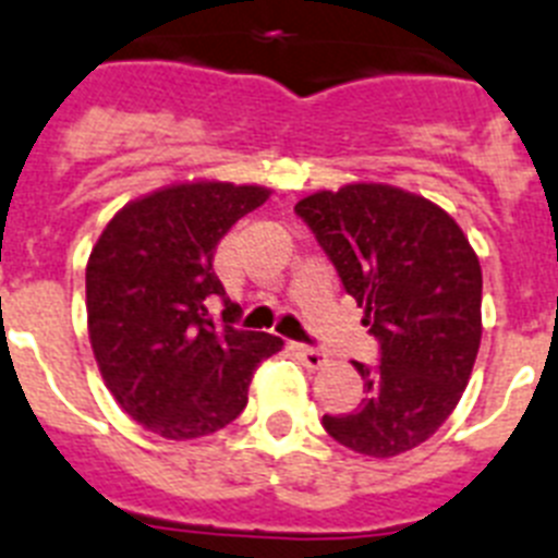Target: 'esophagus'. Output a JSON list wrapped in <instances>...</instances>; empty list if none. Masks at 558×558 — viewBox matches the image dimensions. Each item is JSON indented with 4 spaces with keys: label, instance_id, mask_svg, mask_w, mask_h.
Instances as JSON below:
<instances>
[{
    "label": "esophagus",
    "instance_id": "obj_1",
    "mask_svg": "<svg viewBox=\"0 0 558 558\" xmlns=\"http://www.w3.org/2000/svg\"><path fill=\"white\" fill-rule=\"evenodd\" d=\"M293 350H296V355L302 359V364L307 366V369H322V366L327 364V355L322 350H316V347L296 344Z\"/></svg>",
    "mask_w": 558,
    "mask_h": 558
}]
</instances>
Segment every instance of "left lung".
<instances>
[{"label": "left lung", "instance_id": "8db88e82", "mask_svg": "<svg viewBox=\"0 0 558 558\" xmlns=\"http://www.w3.org/2000/svg\"><path fill=\"white\" fill-rule=\"evenodd\" d=\"M380 344L355 361L364 398L325 415L327 435L366 457H398L435 435L471 378L483 336V270L463 228L421 194L350 183L296 203Z\"/></svg>", "mask_w": 558, "mask_h": 558}]
</instances>
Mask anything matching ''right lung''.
Here are the masks:
<instances>
[{
    "label": "right lung",
    "instance_id": "right-lung-1",
    "mask_svg": "<svg viewBox=\"0 0 558 558\" xmlns=\"http://www.w3.org/2000/svg\"><path fill=\"white\" fill-rule=\"evenodd\" d=\"M270 197L262 185L194 180L151 192L107 222L87 262L89 344L104 384L132 421L169 440L228 426L256 366L282 338L233 327L214 274L228 228ZM227 304L223 325L207 313Z\"/></svg>",
    "mask_w": 558,
    "mask_h": 558
}]
</instances>
